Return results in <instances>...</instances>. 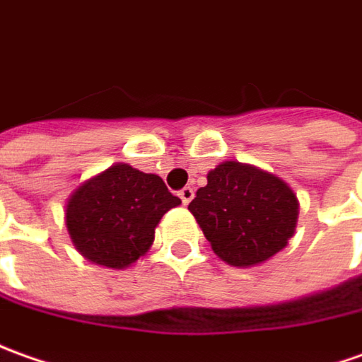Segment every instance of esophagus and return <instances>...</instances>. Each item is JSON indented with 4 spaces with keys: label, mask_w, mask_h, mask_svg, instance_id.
<instances>
[{
    "label": "esophagus",
    "mask_w": 362,
    "mask_h": 362,
    "mask_svg": "<svg viewBox=\"0 0 362 362\" xmlns=\"http://www.w3.org/2000/svg\"><path fill=\"white\" fill-rule=\"evenodd\" d=\"M178 196H180L182 204H190L192 198H194V190H192L190 186H186V188H182V190L178 192Z\"/></svg>",
    "instance_id": "1"
}]
</instances>
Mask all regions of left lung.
<instances>
[{
	"mask_svg": "<svg viewBox=\"0 0 362 362\" xmlns=\"http://www.w3.org/2000/svg\"><path fill=\"white\" fill-rule=\"evenodd\" d=\"M188 210L218 257L252 267L293 238L299 202L281 178L230 160L208 172V184L196 192Z\"/></svg>",
	"mask_w": 362,
	"mask_h": 362,
	"instance_id": "left-lung-1",
	"label": "left lung"
}]
</instances>
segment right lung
I'll return each mask as SVG.
<instances>
[{
    "mask_svg": "<svg viewBox=\"0 0 362 362\" xmlns=\"http://www.w3.org/2000/svg\"><path fill=\"white\" fill-rule=\"evenodd\" d=\"M180 204L160 176L119 162L69 196L65 222L83 257L124 269L148 252L162 216Z\"/></svg>",
    "mask_w": 362,
    "mask_h": 362,
    "instance_id": "obj_1",
    "label": "right lung"
}]
</instances>
